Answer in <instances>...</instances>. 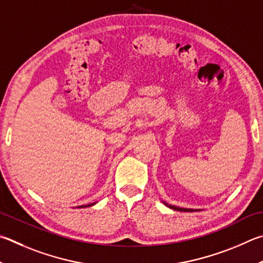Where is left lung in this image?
Listing matches in <instances>:
<instances>
[{
    "mask_svg": "<svg viewBox=\"0 0 263 263\" xmlns=\"http://www.w3.org/2000/svg\"><path fill=\"white\" fill-rule=\"evenodd\" d=\"M165 206H168L171 209H175V211H178V212H195L194 209H187V208H180V207H176V206H171V204H166L164 202Z\"/></svg>",
    "mask_w": 263,
    "mask_h": 263,
    "instance_id": "obj_1",
    "label": "left lung"
}]
</instances>
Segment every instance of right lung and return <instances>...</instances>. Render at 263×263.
Masks as SVG:
<instances>
[{
  "mask_svg": "<svg viewBox=\"0 0 263 263\" xmlns=\"http://www.w3.org/2000/svg\"><path fill=\"white\" fill-rule=\"evenodd\" d=\"M94 203H90V204H87V206H80V207H89V206H93Z\"/></svg>",
  "mask_w": 263,
  "mask_h": 263,
  "instance_id": "1",
  "label": "right lung"
}]
</instances>
